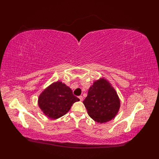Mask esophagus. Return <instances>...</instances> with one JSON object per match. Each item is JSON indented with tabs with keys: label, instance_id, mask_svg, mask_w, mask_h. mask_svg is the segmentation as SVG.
I'll list each match as a JSON object with an SVG mask.
<instances>
[{
	"label": "esophagus",
	"instance_id": "esophagus-1",
	"mask_svg": "<svg viewBox=\"0 0 159 159\" xmlns=\"http://www.w3.org/2000/svg\"><path fill=\"white\" fill-rule=\"evenodd\" d=\"M78 98L80 99V100L81 101V102H82V101H83V97H82V96H81V95L79 96V97H78Z\"/></svg>",
	"mask_w": 159,
	"mask_h": 159
}]
</instances>
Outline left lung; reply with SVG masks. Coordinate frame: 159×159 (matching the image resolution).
Wrapping results in <instances>:
<instances>
[{
    "label": "left lung",
    "mask_w": 159,
    "mask_h": 159,
    "mask_svg": "<svg viewBox=\"0 0 159 159\" xmlns=\"http://www.w3.org/2000/svg\"><path fill=\"white\" fill-rule=\"evenodd\" d=\"M83 103L89 116L100 123H106L115 118L121 106L117 91L104 78L95 80L90 86Z\"/></svg>",
    "instance_id": "1"
}]
</instances>
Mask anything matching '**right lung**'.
I'll list each match as a JSON object with an SVG mask.
<instances>
[{
  "label": "right lung",
  "instance_id": "1",
  "mask_svg": "<svg viewBox=\"0 0 159 159\" xmlns=\"http://www.w3.org/2000/svg\"><path fill=\"white\" fill-rule=\"evenodd\" d=\"M79 101L68 86L57 81L43 90L38 97V104L47 117L57 119L66 115L72 105Z\"/></svg>",
  "mask_w": 159,
  "mask_h": 159
}]
</instances>
